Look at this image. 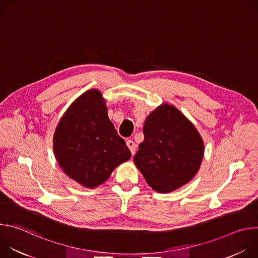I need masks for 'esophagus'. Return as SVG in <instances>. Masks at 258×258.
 Listing matches in <instances>:
<instances>
[{"mask_svg": "<svg viewBox=\"0 0 258 258\" xmlns=\"http://www.w3.org/2000/svg\"><path fill=\"white\" fill-rule=\"evenodd\" d=\"M126 146L128 147V149L131 150V153L134 155L136 153V150H137V145L135 144V142L133 140H127L126 141Z\"/></svg>", "mask_w": 258, "mask_h": 258, "instance_id": "obj_1", "label": "esophagus"}]
</instances>
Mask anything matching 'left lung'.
Listing matches in <instances>:
<instances>
[{"label": "left lung", "mask_w": 258, "mask_h": 258, "mask_svg": "<svg viewBox=\"0 0 258 258\" xmlns=\"http://www.w3.org/2000/svg\"><path fill=\"white\" fill-rule=\"evenodd\" d=\"M143 133L134 162L153 190L169 193L194 177L204 154L203 141L174 106L158 107L145 120Z\"/></svg>", "instance_id": "1"}]
</instances>
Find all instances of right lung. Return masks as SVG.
<instances>
[{
    "label": "right lung",
    "mask_w": 258,
    "mask_h": 258,
    "mask_svg": "<svg viewBox=\"0 0 258 258\" xmlns=\"http://www.w3.org/2000/svg\"><path fill=\"white\" fill-rule=\"evenodd\" d=\"M54 152L63 171L87 188L101 185L132 156L97 90L86 92L67 109L55 132Z\"/></svg>",
    "instance_id": "right-lung-1"
}]
</instances>
